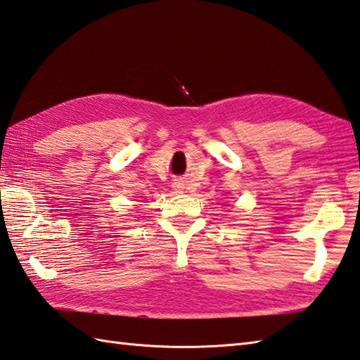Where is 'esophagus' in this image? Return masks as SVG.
Instances as JSON below:
<instances>
[{"instance_id": "esophagus-1", "label": "esophagus", "mask_w": 360, "mask_h": 360, "mask_svg": "<svg viewBox=\"0 0 360 360\" xmlns=\"http://www.w3.org/2000/svg\"><path fill=\"white\" fill-rule=\"evenodd\" d=\"M172 187H173V190L181 191V190L184 188V184H182V181H179V179H174L173 184H172Z\"/></svg>"}]
</instances>
